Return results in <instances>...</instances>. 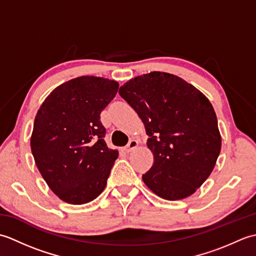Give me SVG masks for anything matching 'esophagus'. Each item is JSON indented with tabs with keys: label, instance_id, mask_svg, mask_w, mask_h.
<instances>
[{
	"label": "esophagus",
	"instance_id": "34e87169",
	"mask_svg": "<svg viewBox=\"0 0 256 256\" xmlns=\"http://www.w3.org/2000/svg\"><path fill=\"white\" fill-rule=\"evenodd\" d=\"M138 140H130V142H128V144L126 145V146H125V152H128H128H131V150H135V148H138Z\"/></svg>",
	"mask_w": 256,
	"mask_h": 256
}]
</instances>
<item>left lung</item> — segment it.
Returning a JSON list of instances; mask_svg holds the SVG:
<instances>
[{"label":"left lung","mask_w":256,"mask_h":256,"mask_svg":"<svg viewBox=\"0 0 256 256\" xmlns=\"http://www.w3.org/2000/svg\"><path fill=\"white\" fill-rule=\"evenodd\" d=\"M138 114L154 164L142 176L166 200L192 196L210 176L221 150L214 106L192 84L167 72L138 76L118 90Z\"/></svg>","instance_id":"left-lung-1"}]
</instances>
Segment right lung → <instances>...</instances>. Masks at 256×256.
Returning a JSON list of instances; mask_svg holds the SVG:
<instances>
[{"instance_id": "1", "label": "right lung", "mask_w": 256, "mask_h": 256, "mask_svg": "<svg viewBox=\"0 0 256 256\" xmlns=\"http://www.w3.org/2000/svg\"><path fill=\"white\" fill-rule=\"evenodd\" d=\"M118 89L114 80L82 76L52 90L36 114L32 153L48 187L64 202H90L106 186L118 152L103 140L100 113Z\"/></svg>"}]
</instances>
